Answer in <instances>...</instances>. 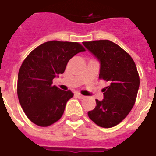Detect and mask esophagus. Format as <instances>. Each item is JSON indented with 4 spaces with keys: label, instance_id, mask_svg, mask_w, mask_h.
Returning a JSON list of instances; mask_svg holds the SVG:
<instances>
[{
    "label": "esophagus",
    "instance_id": "esophagus-1",
    "mask_svg": "<svg viewBox=\"0 0 156 156\" xmlns=\"http://www.w3.org/2000/svg\"><path fill=\"white\" fill-rule=\"evenodd\" d=\"M75 95H76V96H77L78 99H80V100H82V99H84V98H85V96H84V95H83L82 94H80L79 92H77Z\"/></svg>",
    "mask_w": 156,
    "mask_h": 156
}]
</instances>
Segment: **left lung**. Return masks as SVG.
Instances as JSON below:
<instances>
[{"mask_svg": "<svg viewBox=\"0 0 156 156\" xmlns=\"http://www.w3.org/2000/svg\"><path fill=\"white\" fill-rule=\"evenodd\" d=\"M83 44L100 61L99 78L109 84L103 89L104 100H95L97 105L88 116L97 126L111 128L123 121L134 105L140 84L137 67L132 57L110 40Z\"/></svg>", "mask_w": 156, "mask_h": 156, "instance_id": "left-lung-1", "label": "left lung"}]
</instances>
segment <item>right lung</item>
I'll return each instance as SVG.
<instances>
[{
	"mask_svg": "<svg viewBox=\"0 0 156 156\" xmlns=\"http://www.w3.org/2000/svg\"><path fill=\"white\" fill-rule=\"evenodd\" d=\"M85 48L78 43L52 40L38 46L22 64L18 75V97L30 121L49 126L60 120L66 103L73 96L70 90L52 85L63 73L68 61Z\"/></svg>",
	"mask_w": 156,
	"mask_h": 156,
	"instance_id": "1",
	"label": "right lung"
}]
</instances>
